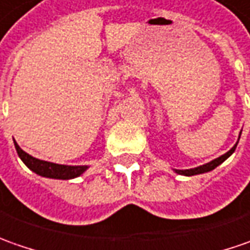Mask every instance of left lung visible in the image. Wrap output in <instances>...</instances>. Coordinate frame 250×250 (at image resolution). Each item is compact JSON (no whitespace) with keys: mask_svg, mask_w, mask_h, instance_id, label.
<instances>
[{"mask_svg":"<svg viewBox=\"0 0 250 250\" xmlns=\"http://www.w3.org/2000/svg\"><path fill=\"white\" fill-rule=\"evenodd\" d=\"M239 137H241V133H239ZM239 137H238V141H239ZM238 141L237 144L227 152V153H224V155H221L219 158H216V159H213L211 162L209 163H206V165H202V166H198V167H194V168H187V170H177L174 168V171H176L177 174H181V176H196V174H203V173H208V171H211L213 168H216L217 166H220L223 162L226 159H228L234 151H235V148H237L238 145Z\"/></svg>","mask_w":250,"mask_h":250,"instance_id":"left-lung-1","label":"left lung"}]
</instances>
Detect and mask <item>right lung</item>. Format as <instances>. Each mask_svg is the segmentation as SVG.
Instances as JSON below:
<instances>
[{"instance_id":"add662e5","label":"right lung","mask_w":250,"mask_h":250,"mask_svg":"<svg viewBox=\"0 0 250 250\" xmlns=\"http://www.w3.org/2000/svg\"><path fill=\"white\" fill-rule=\"evenodd\" d=\"M13 144L23 163L30 168L31 171H34L36 174L41 177L55 178V180H72V178L82 176L88 168V166H67V165H58V163H52L47 160L37 159V158H33L27 152L23 151L15 140H13Z\"/></svg>"}]
</instances>
